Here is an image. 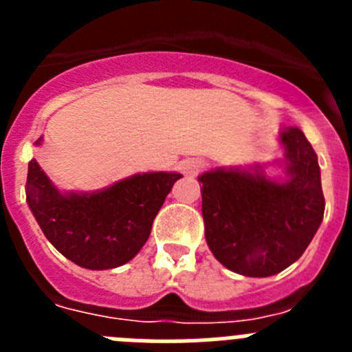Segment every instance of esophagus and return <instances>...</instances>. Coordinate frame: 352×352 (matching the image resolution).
Masks as SVG:
<instances>
[{"mask_svg": "<svg viewBox=\"0 0 352 352\" xmlns=\"http://www.w3.org/2000/svg\"><path fill=\"white\" fill-rule=\"evenodd\" d=\"M206 167V162L201 160V158H186V160L179 162V170L186 176H195L201 170Z\"/></svg>", "mask_w": 352, "mask_h": 352, "instance_id": "34e87169", "label": "esophagus"}]
</instances>
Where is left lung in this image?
<instances>
[{
	"instance_id": "left-lung-1",
	"label": "left lung",
	"mask_w": 352,
	"mask_h": 352,
	"mask_svg": "<svg viewBox=\"0 0 352 352\" xmlns=\"http://www.w3.org/2000/svg\"><path fill=\"white\" fill-rule=\"evenodd\" d=\"M284 178L263 166L211 169L199 176L208 247L227 270L272 276L296 263L322 222L324 195L317 155L305 133L287 126Z\"/></svg>"
}]
</instances>
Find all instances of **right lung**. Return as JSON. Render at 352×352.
Wrapping results in <instances>:
<instances>
[{"label": "right lung", "instance_id": "right-lung-1", "mask_svg": "<svg viewBox=\"0 0 352 352\" xmlns=\"http://www.w3.org/2000/svg\"><path fill=\"white\" fill-rule=\"evenodd\" d=\"M42 144V138L35 142ZM179 173H142L96 192H60L33 158L26 201L45 238L86 270L129 263L148 241L158 210Z\"/></svg>", "mask_w": 352, "mask_h": 352}]
</instances>
